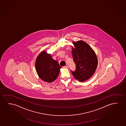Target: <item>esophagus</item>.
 <instances>
[{"label": "esophagus", "instance_id": "obj_1", "mask_svg": "<svg viewBox=\"0 0 126 126\" xmlns=\"http://www.w3.org/2000/svg\"><path fill=\"white\" fill-rule=\"evenodd\" d=\"M63 68H64V69H67V68H68V66H63Z\"/></svg>", "mask_w": 126, "mask_h": 126}]
</instances>
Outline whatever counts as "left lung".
Instances as JSON below:
<instances>
[{"mask_svg": "<svg viewBox=\"0 0 126 126\" xmlns=\"http://www.w3.org/2000/svg\"><path fill=\"white\" fill-rule=\"evenodd\" d=\"M71 46L76 69L71 72L76 79L83 82L92 77L97 67L98 61L95 52L89 44L83 41H73Z\"/></svg>", "mask_w": 126, "mask_h": 126, "instance_id": "1", "label": "left lung"}]
</instances>
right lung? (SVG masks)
<instances>
[{"label": "right lung", "mask_w": 126, "mask_h": 126, "mask_svg": "<svg viewBox=\"0 0 126 126\" xmlns=\"http://www.w3.org/2000/svg\"><path fill=\"white\" fill-rule=\"evenodd\" d=\"M51 55L43 50L38 55L35 64L39 78L48 83L57 79L62 68L59 65L58 62L52 58Z\"/></svg>", "instance_id": "add662e5"}]
</instances>
